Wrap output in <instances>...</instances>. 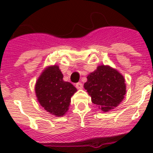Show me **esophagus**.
Returning <instances> with one entry per match:
<instances>
[{
	"label": "esophagus",
	"instance_id": "obj_1",
	"mask_svg": "<svg viewBox=\"0 0 153 153\" xmlns=\"http://www.w3.org/2000/svg\"><path fill=\"white\" fill-rule=\"evenodd\" d=\"M75 86H76L77 89L81 90V89H82V87H83V85H82V82H78V83L75 84Z\"/></svg>",
	"mask_w": 153,
	"mask_h": 153
}]
</instances>
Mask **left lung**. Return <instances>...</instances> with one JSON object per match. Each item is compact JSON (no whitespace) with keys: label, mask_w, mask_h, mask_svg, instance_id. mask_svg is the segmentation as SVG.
Masks as SVG:
<instances>
[{"label":"left lung","mask_w":153,"mask_h":153,"mask_svg":"<svg viewBox=\"0 0 153 153\" xmlns=\"http://www.w3.org/2000/svg\"><path fill=\"white\" fill-rule=\"evenodd\" d=\"M84 88L94 104L103 112L118 106L126 94V80L122 74L109 65H100L88 74Z\"/></svg>","instance_id":"left-lung-1"}]
</instances>
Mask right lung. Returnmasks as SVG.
<instances>
[{
	"label": "right lung",
	"mask_w": 153,
	"mask_h": 153,
	"mask_svg": "<svg viewBox=\"0 0 153 153\" xmlns=\"http://www.w3.org/2000/svg\"><path fill=\"white\" fill-rule=\"evenodd\" d=\"M57 65L48 66L43 71L35 85L37 101L47 112L62 117L69 109L71 98L77 89L63 80Z\"/></svg>",
	"instance_id": "obj_1"
}]
</instances>
